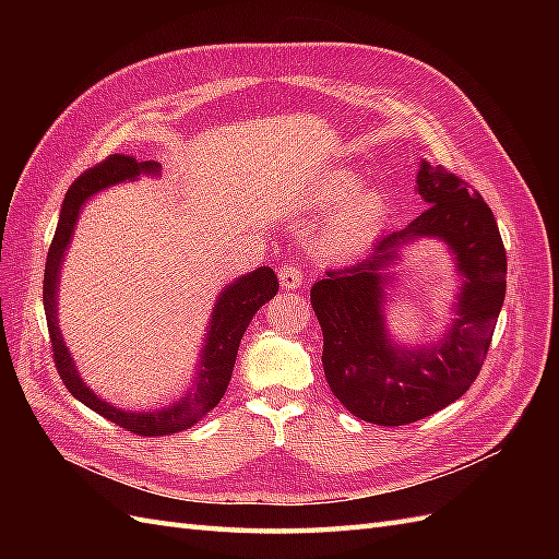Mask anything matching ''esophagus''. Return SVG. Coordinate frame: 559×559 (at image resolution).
I'll return each mask as SVG.
<instances>
[{
  "label": "esophagus",
  "instance_id": "34e87169",
  "mask_svg": "<svg viewBox=\"0 0 559 559\" xmlns=\"http://www.w3.org/2000/svg\"><path fill=\"white\" fill-rule=\"evenodd\" d=\"M280 284H282V289H286V292H292V289H298V286L302 284V270H300V265H296V263H286L284 267H280Z\"/></svg>",
  "mask_w": 559,
  "mask_h": 559
}]
</instances>
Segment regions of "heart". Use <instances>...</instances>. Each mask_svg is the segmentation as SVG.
<instances>
[{
  "label": "heart",
  "instance_id": "b5f03b06",
  "mask_svg": "<svg viewBox=\"0 0 559 559\" xmlns=\"http://www.w3.org/2000/svg\"><path fill=\"white\" fill-rule=\"evenodd\" d=\"M361 177L337 170L317 183L312 193L321 210L335 207L319 230V245L331 257L359 253L380 233L386 216V200L376 189H359Z\"/></svg>",
  "mask_w": 559,
  "mask_h": 559
}]
</instances>
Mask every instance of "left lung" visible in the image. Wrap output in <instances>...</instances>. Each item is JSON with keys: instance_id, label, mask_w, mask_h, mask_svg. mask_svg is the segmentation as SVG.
Here are the masks:
<instances>
[{"instance_id": "1", "label": "left lung", "mask_w": 559, "mask_h": 559, "mask_svg": "<svg viewBox=\"0 0 559 559\" xmlns=\"http://www.w3.org/2000/svg\"><path fill=\"white\" fill-rule=\"evenodd\" d=\"M417 191L427 210L370 247L361 261L326 270L310 302L324 333V376L335 399L364 421L403 427L460 399L478 378L506 296V249L492 210L468 181L421 163ZM415 237L449 242L465 277L457 319L438 346L403 353L388 343L379 273Z\"/></svg>"}]
</instances>
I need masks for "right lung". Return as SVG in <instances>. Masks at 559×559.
Masks as SVG:
<instances>
[{
	"label": "right lung",
	"mask_w": 559,
	"mask_h": 559,
	"mask_svg": "<svg viewBox=\"0 0 559 559\" xmlns=\"http://www.w3.org/2000/svg\"><path fill=\"white\" fill-rule=\"evenodd\" d=\"M142 173H158V163L154 160L138 163L130 156H109L103 163L88 167L86 173H81L74 179L62 202L53 242L48 247L46 273H44V310H46L50 349H53L58 376L64 382V386L70 389V394L79 399L83 405H88V408L95 411L97 415H103L109 421H114V425L123 427L126 431L154 438V436H170V433L191 429L212 408H216V403L224 399L228 389L235 357H238V347L249 326V321L259 312L261 306H265V302L277 294L280 282H277L275 270L263 265L259 270H253V273L240 277L238 282H233L230 286H226L212 312L207 343L200 354V366H198L200 370H198V378L193 380V389L191 392H186L177 403L154 413H126V411H118L116 405H109L97 394H93L79 378L74 361L70 357V352H67L58 329L56 292L60 282L62 253L67 245H70L83 200H88L93 193L107 189L111 183L134 179Z\"/></svg>",
	"instance_id": "add662e5"
}]
</instances>
